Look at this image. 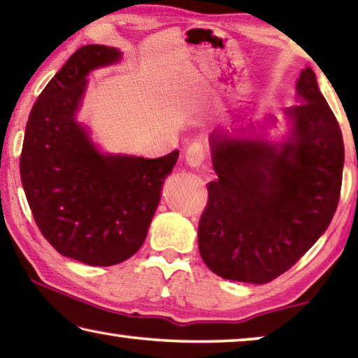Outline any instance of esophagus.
Masks as SVG:
<instances>
[{"label":"esophagus","instance_id":"obj_1","mask_svg":"<svg viewBox=\"0 0 358 358\" xmlns=\"http://www.w3.org/2000/svg\"><path fill=\"white\" fill-rule=\"evenodd\" d=\"M206 158V148L201 142H192L185 150V162L192 168H200Z\"/></svg>","mask_w":358,"mask_h":358}]
</instances>
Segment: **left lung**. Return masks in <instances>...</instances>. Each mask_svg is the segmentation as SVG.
I'll use <instances>...</instances> for the list:
<instances>
[{"label":"left lung","mask_w":358,"mask_h":358,"mask_svg":"<svg viewBox=\"0 0 358 358\" xmlns=\"http://www.w3.org/2000/svg\"><path fill=\"white\" fill-rule=\"evenodd\" d=\"M299 102L287 108L293 139L272 147L211 134L217 179L198 224L201 259L219 277L268 283L298 262L336 211L344 142L336 117L307 67Z\"/></svg>","instance_id":"1"}]
</instances>
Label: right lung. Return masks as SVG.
<instances>
[{
  "instance_id": "1",
  "label": "right lung",
  "mask_w": 358,
  "mask_h": 358,
  "mask_svg": "<svg viewBox=\"0 0 358 358\" xmlns=\"http://www.w3.org/2000/svg\"><path fill=\"white\" fill-rule=\"evenodd\" d=\"M120 59L117 48L76 49L38 96L20 153L38 229L60 255L87 266H115L139 251L179 157V150L155 160L102 155L76 123L86 75Z\"/></svg>"
}]
</instances>
